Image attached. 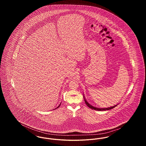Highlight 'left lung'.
<instances>
[{"instance_id": "8db88e82", "label": "left lung", "mask_w": 146, "mask_h": 146, "mask_svg": "<svg viewBox=\"0 0 146 146\" xmlns=\"http://www.w3.org/2000/svg\"><path fill=\"white\" fill-rule=\"evenodd\" d=\"M84 100H85V104H86L87 105V106H88L89 108H90L91 109H92V110H96V111H107V110H111V109H113V108H114V107H115L118 104H116V105H114V106H112V107H108V108H98V107H94V106H92L91 104H90L88 101H87V100H86V98L85 97V96H84Z\"/></svg>"}]
</instances>
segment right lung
<instances>
[{
  "label": "right lung",
  "mask_w": 146,
  "mask_h": 146,
  "mask_svg": "<svg viewBox=\"0 0 146 146\" xmlns=\"http://www.w3.org/2000/svg\"><path fill=\"white\" fill-rule=\"evenodd\" d=\"M61 103H60V104H59V106H58V107H57V108H55V109H54V110H56V108H58V107H60V105H61Z\"/></svg>",
  "instance_id": "add662e5"
}]
</instances>
